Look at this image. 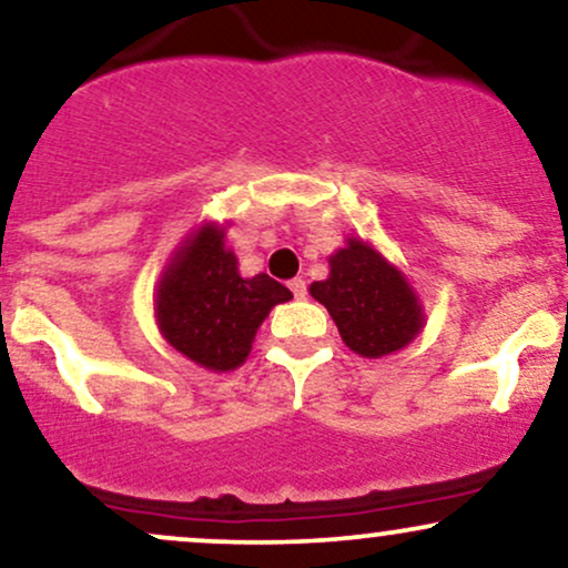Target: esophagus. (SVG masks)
Here are the masks:
<instances>
[{
  "mask_svg": "<svg viewBox=\"0 0 568 568\" xmlns=\"http://www.w3.org/2000/svg\"><path fill=\"white\" fill-rule=\"evenodd\" d=\"M288 288L293 291V296H296V298H306V283L302 277H293L288 283Z\"/></svg>",
  "mask_w": 568,
  "mask_h": 568,
  "instance_id": "34e87169",
  "label": "esophagus"
}]
</instances>
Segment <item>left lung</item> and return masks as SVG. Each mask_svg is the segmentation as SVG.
Returning <instances> with one entry per match:
<instances>
[{"instance_id":"1","label":"left lung","mask_w":568,"mask_h":568,"mask_svg":"<svg viewBox=\"0 0 568 568\" xmlns=\"http://www.w3.org/2000/svg\"><path fill=\"white\" fill-rule=\"evenodd\" d=\"M331 275L310 285L312 298L331 312L354 354L381 359L405 349L426 325V312L405 272L373 243L346 237L327 258Z\"/></svg>"}]
</instances>
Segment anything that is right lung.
<instances>
[{"mask_svg":"<svg viewBox=\"0 0 568 568\" xmlns=\"http://www.w3.org/2000/svg\"><path fill=\"white\" fill-rule=\"evenodd\" d=\"M224 224L203 222L163 266L153 310L161 336L195 365L214 373L241 367L258 325L293 293L270 275L243 277Z\"/></svg>","mask_w":568,"mask_h":568,"instance_id":"1","label":"right lung"}]
</instances>
